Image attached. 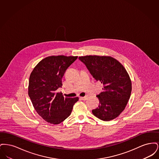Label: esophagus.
I'll use <instances>...</instances> for the list:
<instances>
[{
    "mask_svg": "<svg viewBox=\"0 0 159 159\" xmlns=\"http://www.w3.org/2000/svg\"><path fill=\"white\" fill-rule=\"evenodd\" d=\"M80 98L82 100H86L88 98V96H86V97H80Z\"/></svg>",
    "mask_w": 159,
    "mask_h": 159,
    "instance_id": "34e87169",
    "label": "esophagus"
}]
</instances>
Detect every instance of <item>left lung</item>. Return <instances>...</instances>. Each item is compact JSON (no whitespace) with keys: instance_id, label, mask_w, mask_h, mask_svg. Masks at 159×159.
<instances>
[{"instance_id":"obj_1","label":"left lung","mask_w":159,"mask_h":159,"mask_svg":"<svg viewBox=\"0 0 159 159\" xmlns=\"http://www.w3.org/2000/svg\"><path fill=\"white\" fill-rule=\"evenodd\" d=\"M97 81L104 85L103 91L97 95L98 107L93 114L104 121L118 117L130 98L132 83L126 70L121 63L110 56L86 55L79 57Z\"/></svg>"}]
</instances>
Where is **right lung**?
<instances>
[{
    "label": "right lung",
    "mask_w": 159,
    "mask_h": 159,
    "mask_svg": "<svg viewBox=\"0 0 159 159\" xmlns=\"http://www.w3.org/2000/svg\"><path fill=\"white\" fill-rule=\"evenodd\" d=\"M77 57L50 56L40 61L31 73L29 96L38 114L51 124H59L71 113L78 97L64 98L57 89L62 86V78Z\"/></svg>",
    "instance_id": "obj_1"
}]
</instances>
